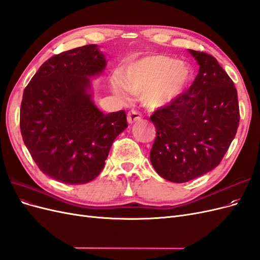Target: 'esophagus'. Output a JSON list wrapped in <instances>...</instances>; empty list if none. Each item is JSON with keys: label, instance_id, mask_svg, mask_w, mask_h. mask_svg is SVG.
I'll use <instances>...</instances> for the list:
<instances>
[{"label": "esophagus", "instance_id": "esophagus-1", "mask_svg": "<svg viewBox=\"0 0 260 260\" xmlns=\"http://www.w3.org/2000/svg\"><path fill=\"white\" fill-rule=\"evenodd\" d=\"M141 118H142V115H141L139 112L135 111V109H132L128 114H127V120L130 124H132L133 122H136L138 120H140Z\"/></svg>", "mask_w": 260, "mask_h": 260}]
</instances>
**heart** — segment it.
Segmentation results:
<instances>
[{"label": "heart", "instance_id": "1", "mask_svg": "<svg viewBox=\"0 0 260 260\" xmlns=\"http://www.w3.org/2000/svg\"><path fill=\"white\" fill-rule=\"evenodd\" d=\"M190 77V68L182 61L154 55L128 62L120 70V81H113L112 88L120 99H127L128 90L133 94H142L147 105L161 107L183 92Z\"/></svg>", "mask_w": 260, "mask_h": 260}]
</instances>
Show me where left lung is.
<instances>
[{
  "mask_svg": "<svg viewBox=\"0 0 260 260\" xmlns=\"http://www.w3.org/2000/svg\"><path fill=\"white\" fill-rule=\"evenodd\" d=\"M188 52L200 65L192 85L149 117L156 128L152 165L161 178L176 183L216 168L240 121L238 91L231 78L214 56Z\"/></svg>",
  "mask_w": 260,
  "mask_h": 260,
  "instance_id": "obj_1",
  "label": "left lung"
}]
</instances>
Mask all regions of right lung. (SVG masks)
<instances>
[{"mask_svg":"<svg viewBox=\"0 0 260 260\" xmlns=\"http://www.w3.org/2000/svg\"><path fill=\"white\" fill-rule=\"evenodd\" d=\"M105 66L98 45L80 46L43 62L23 90V143L39 169L61 183L95 179L114 140L128 127L124 111L103 114L88 92L89 78Z\"/></svg>","mask_w":260,"mask_h":260,"instance_id":"add662e5","label":"right lung"}]
</instances>
